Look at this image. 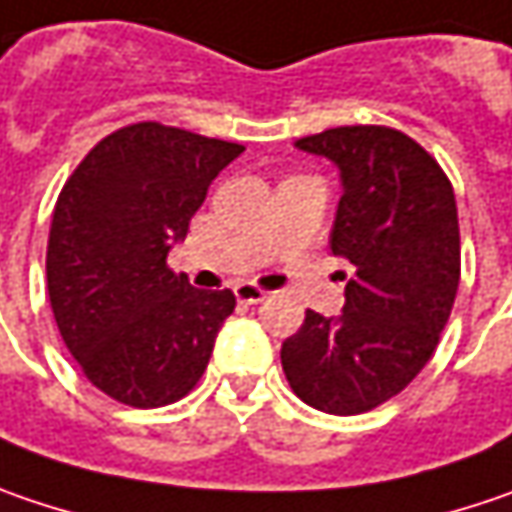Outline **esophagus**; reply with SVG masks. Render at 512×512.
Returning <instances> with one entry per match:
<instances>
[{
  "instance_id": "obj_1",
  "label": "esophagus",
  "mask_w": 512,
  "mask_h": 512,
  "mask_svg": "<svg viewBox=\"0 0 512 512\" xmlns=\"http://www.w3.org/2000/svg\"><path fill=\"white\" fill-rule=\"evenodd\" d=\"M234 295H237V301H243V304H260L263 298H266V289H260L255 284H237L234 286Z\"/></svg>"
}]
</instances>
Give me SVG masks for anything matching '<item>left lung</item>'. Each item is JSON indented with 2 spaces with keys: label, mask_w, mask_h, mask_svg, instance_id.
<instances>
[{
  "label": "left lung",
  "mask_w": 512,
  "mask_h": 512,
  "mask_svg": "<svg viewBox=\"0 0 512 512\" xmlns=\"http://www.w3.org/2000/svg\"><path fill=\"white\" fill-rule=\"evenodd\" d=\"M295 147L342 170L330 249L350 278L342 316L307 310L281 365L307 406L362 414L426 368L449 321L461 281L455 191L435 156L394 127H336Z\"/></svg>",
  "instance_id": "8db88e82"
}]
</instances>
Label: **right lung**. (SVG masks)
I'll return each instance as SVG.
<instances>
[{"mask_svg":"<svg viewBox=\"0 0 512 512\" xmlns=\"http://www.w3.org/2000/svg\"><path fill=\"white\" fill-rule=\"evenodd\" d=\"M243 144L138 121L66 179L48 231L51 313L83 376L133 408L182 400L205 374L234 292H202L167 252Z\"/></svg>","mask_w":512,"mask_h":512,"instance_id":"1","label":"right lung"}]
</instances>
